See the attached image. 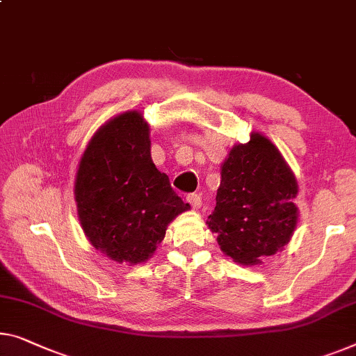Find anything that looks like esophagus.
Listing matches in <instances>:
<instances>
[{"label":"esophagus","instance_id":"esophagus-1","mask_svg":"<svg viewBox=\"0 0 356 356\" xmlns=\"http://www.w3.org/2000/svg\"><path fill=\"white\" fill-rule=\"evenodd\" d=\"M187 201L192 204L193 209H198L201 206V196L198 193H188L187 195Z\"/></svg>","mask_w":356,"mask_h":356}]
</instances>
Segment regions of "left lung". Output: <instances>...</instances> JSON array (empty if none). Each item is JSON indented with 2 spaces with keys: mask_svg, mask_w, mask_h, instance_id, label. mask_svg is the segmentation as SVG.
<instances>
[{
  "mask_svg": "<svg viewBox=\"0 0 356 356\" xmlns=\"http://www.w3.org/2000/svg\"><path fill=\"white\" fill-rule=\"evenodd\" d=\"M297 182L278 148L254 132L222 164L208 227L235 262L254 265L288 245L297 225Z\"/></svg>",
  "mask_w": 356,
  "mask_h": 356,
  "instance_id": "1",
  "label": "left lung"
}]
</instances>
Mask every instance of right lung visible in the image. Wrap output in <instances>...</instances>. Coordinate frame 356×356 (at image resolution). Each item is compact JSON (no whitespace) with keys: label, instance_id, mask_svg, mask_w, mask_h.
Returning <instances> with one entry per match:
<instances>
[{"label":"right lung","instance_id":"obj_1","mask_svg":"<svg viewBox=\"0 0 356 356\" xmlns=\"http://www.w3.org/2000/svg\"><path fill=\"white\" fill-rule=\"evenodd\" d=\"M78 219L95 249L116 262H145L190 208L150 155V127L124 111L92 136L75 179Z\"/></svg>","mask_w":356,"mask_h":356}]
</instances>
